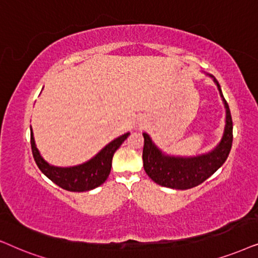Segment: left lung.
<instances>
[{
    "label": "left lung",
    "mask_w": 258,
    "mask_h": 258,
    "mask_svg": "<svg viewBox=\"0 0 258 258\" xmlns=\"http://www.w3.org/2000/svg\"><path fill=\"white\" fill-rule=\"evenodd\" d=\"M214 79L217 85L219 94L224 102L226 116L224 133L221 142L210 152L196 157H176L165 154L154 145L152 139L147 133L144 136L143 161L144 170L154 183L161 186L187 190L195 187L211 177L219 167L224 164L232 145V119L231 113L226 100L223 97L221 86Z\"/></svg>",
    "instance_id": "8db88e82"
}]
</instances>
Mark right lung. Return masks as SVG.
Instances as JSON below:
<instances>
[{
  "label": "right lung",
  "instance_id": "right-lung-1",
  "mask_svg": "<svg viewBox=\"0 0 258 258\" xmlns=\"http://www.w3.org/2000/svg\"><path fill=\"white\" fill-rule=\"evenodd\" d=\"M130 133L118 137L106 145L97 156L86 161L84 164L71 167H57L48 164L41 157L39 150L36 149L33 131L30 128V145L34 160L44 176L60 186L61 188L72 192H84L93 190L100 186L107 179L112 167V158L120 145L125 142Z\"/></svg>",
  "mask_w": 258,
  "mask_h": 258
}]
</instances>
